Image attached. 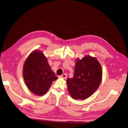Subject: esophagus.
I'll list each match as a JSON object with an SVG mask.
<instances>
[{"mask_svg": "<svg viewBox=\"0 0 128 128\" xmlns=\"http://www.w3.org/2000/svg\"><path fill=\"white\" fill-rule=\"evenodd\" d=\"M59 78H64V79H66V78H67V74H62V75H61V76H60Z\"/></svg>", "mask_w": 128, "mask_h": 128, "instance_id": "34e87169", "label": "esophagus"}]
</instances>
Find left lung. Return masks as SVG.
<instances>
[{"label":"left lung","instance_id":"obj_1","mask_svg":"<svg viewBox=\"0 0 128 128\" xmlns=\"http://www.w3.org/2000/svg\"><path fill=\"white\" fill-rule=\"evenodd\" d=\"M102 69L96 58L86 56L78 58L72 78H68L66 84L69 93L75 100L90 97L100 86L102 80Z\"/></svg>","mask_w":128,"mask_h":128}]
</instances>
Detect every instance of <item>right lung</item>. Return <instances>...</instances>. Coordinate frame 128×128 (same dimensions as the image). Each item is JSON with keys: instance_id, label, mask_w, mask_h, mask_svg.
I'll list each match as a JSON object with an SVG mask.
<instances>
[{"instance_id": "obj_1", "label": "right lung", "mask_w": 128, "mask_h": 128, "mask_svg": "<svg viewBox=\"0 0 128 128\" xmlns=\"http://www.w3.org/2000/svg\"><path fill=\"white\" fill-rule=\"evenodd\" d=\"M23 75L28 90L38 96L46 94L52 82L58 78L46 57L38 50H34L26 58Z\"/></svg>"}]
</instances>
